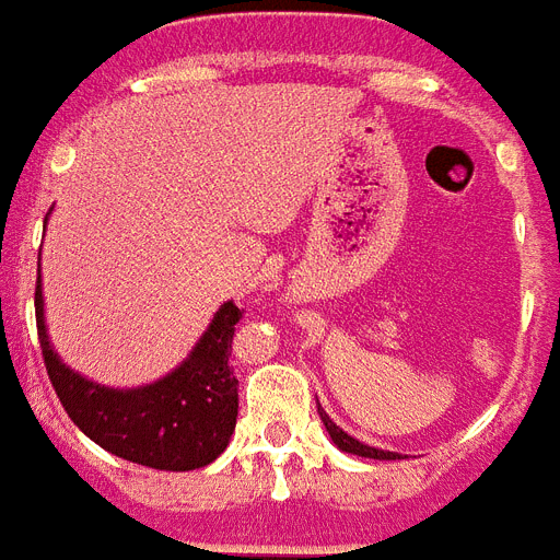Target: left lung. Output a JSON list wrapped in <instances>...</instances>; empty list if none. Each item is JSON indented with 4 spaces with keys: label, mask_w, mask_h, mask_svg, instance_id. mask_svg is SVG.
Returning <instances> with one entry per match:
<instances>
[{
    "label": "left lung",
    "mask_w": 560,
    "mask_h": 560,
    "mask_svg": "<svg viewBox=\"0 0 560 560\" xmlns=\"http://www.w3.org/2000/svg\"><path fill=\"white\" fill-rule=\"evenodd\" d=\"M319 406V402H316ZM319 417L322 422H325L327 434H330V440L336 443V448H342L345 454H357V457H371V460H402V454L399 452H385V448H374V445L368 443H359L357 438H351L348 431H342L339 425H336L330 417L325 413V408L319 406Z\"/></svg>",
    "instance_id": "obj_1"
}]
</instances>
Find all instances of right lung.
<instances>
[{
	"label": "right lung",
	"mask_w": 560,
	"mask_h": 560,
	"mask_svg": "<svg viewBox=\"0 0 560 560\" xmlns=\"http://www.w3.org/2000/svg\"><path fill=\"white\" fill-rule=\"evenodd\" d=\"M238 316V307L224 302L170 374L138 388H112L68 368L54 351L45 325L43 276L36 279V330L59 402L100 448L149 469H203L230 445L238 417V380L230 368Z\"/></svg>",
	"instance_id": "obj_1"
}]
</instances>
